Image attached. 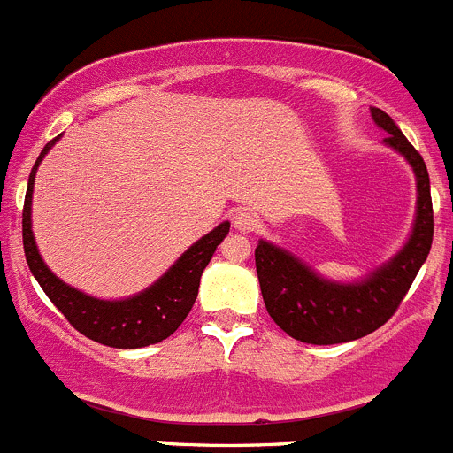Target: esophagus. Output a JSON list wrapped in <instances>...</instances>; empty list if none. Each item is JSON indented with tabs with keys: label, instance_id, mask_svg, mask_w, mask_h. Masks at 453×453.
Instances as JSON below:
<instances>
[{
	"label": "esophagus",
	"instance_id": "esophagus-1",
	"mask_svg": "<svg viewBox=\"0 0 453 453\" xmlns=\"http://www.w3.org/2000/svg\"><path fill=\"white\" fill-rule=\"evenodd\" d=\"M233 225L242 233H253L259 226V216L255 211H250V209H240L233 216Z\"/></svg>",
	"mask_w": 453,
	"mask_h": 453
}]
</instances>
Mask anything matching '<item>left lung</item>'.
Masks as SVG:
<instances>
[{"mask_svg": "<svg viewBox=\"0 0 453 453\" xmlns=\"http://www.w3.org/2000/svg\"><path fill=\"white\" fill-rule=\"evenodd\" d=\"M372 119L388 132L385 145L411 165L416 176V218L410 240L389 262L359 281H333L317 275L288 250L259 240L255 249L259 288L268 315L293 339L315 346L355 342L380 328L396 312L432 249L434 211L423 156L379 107Z\"/></svg>", "mask_w": 453, "mask_h": 453, "instance_id": "obj_1", "label": "left lung"}]
</instances>
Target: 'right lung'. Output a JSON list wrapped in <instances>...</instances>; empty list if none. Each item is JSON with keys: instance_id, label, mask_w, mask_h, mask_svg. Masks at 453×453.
Here are the masks:
<instances>
[{"instance_id": "1", "label": "right lung", "mask_w": 453, "mask_h": 453, "mask_svg": "<svg viewBox=\"0 0 453 453\" xmlns=\"http://www.w3.org/2000/svg\"><path fill=\"white\" fill-rule=\"evenodd\" d=\"M59 138H52L39 154L28 178V189L24 200V253L30 273L52 303L64 312L65 319L92 342L110 348H145L167 339L185 321L198 297V286L209 259L216 253L218 244L226 237L228 222H222L207 235L191 244L172 268L158 281L142 293L127 299H96L61 281L39 255L30 222L33 189L37 167L43 156L52 150Z\"/></svg>"}]
</instances>
